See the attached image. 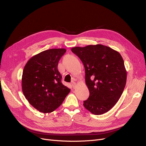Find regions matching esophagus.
Here are the masks:
<instances>
[{
	"label": "esophagus",
	"instance_id": "esophagus-1",
	"mask_svg": "<svg viewBox=\"0 0 146 146\" xmlns=\"http://www.w3.org/2000/svg\"><path fill=\"white\" fill-rule=\"evenodd\" d=\"M71 85H72L73 88H76V83L74 82H72L71 83Z\"/></svg>",
	"mask_w": 146,
	"mask_h": 146
}]
</instances>
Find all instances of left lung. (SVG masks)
<instances>
[{
    "instance_id": "1",
    "label": "left lung",
    "mask_w": 146,
    "mask_h": 146,
    "mask_svg": "<svg viewBox=\"0 0 146 146\" xmlns=\"http://www.w3.org/2000/svg\"><path fill=\"white\" fill-rule=\"evenodd\" d=\"M71 51L85 69V82L90 91L83 106L96 115L108 111L120 99L125 86L127 71L121 54L102 44L75 47Z\"/></svg>"
}]
</instances>
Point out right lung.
I'll use <instances>...</instances> for the list:
<instances>
[{"label": "right lung", "instance_id": "obj_1", "mask_svg": "<svg viewBox=\"0 0 146 146\" xmlns=\"http://www.w3.org/2000/svg\"><path fill=\"white\" fill-rule=\"evenodd\" d=\"M65 48H51L32 57L26 63L22 77L23 92L29 102L44 113L54 111L70 91L61 83L58 70Z\"/></svg>", "mask_w": 146, "mask_h": 146}]
</instances>
